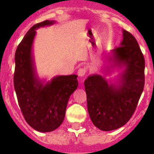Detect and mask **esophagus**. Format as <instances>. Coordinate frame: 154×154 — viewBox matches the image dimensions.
I'll return each instance as SVG.
<instances>
[{"mask_svg":"<svg viewBox=\"0 0 154 154\" xmlns=\"http://www.w3.org/2000/svg\"><path fill=\"white\" fill-rule=\"evenodd\" d=\"M77 74H78L79 77H84L86 74V69L85 68H80L79 69L78 72H77Z\"/></svg>","mask_w":154,"mask_h":154,"instance_id":"34e87169","label":"esophagus"}]
</instances>
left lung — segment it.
<instances>
[{
  "mask_svg": "<svg viewBox=\"0 0 154 154\" xmlns=\"http://www.w3.org/2000/svg\"><path fill=\"white\" fill-rule=\"evenodd\" d=\"M122 41L106 57L104 75H91L85 80L88 111L100 130L111 131L125 125L137 107L144 88L145 60L134 36L122 30ZM120 72L106 79L114 70Z\"/></svg>",
  "mask_w": 154,
  "mask_h": 154,
  "instance_id": "obj_1",
  "label": "left lung"
}]
</instances>
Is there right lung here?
Returning a JSON list of instances; mask_svg holds the SVG:
<instances>
[{
  "instance_id": "obj_1",
  "label": "right lung",
  "mask_w": 154,
  "mask_h": 154,
  "mask_svg": "<svg viewBox=\"0 0 154 154\" xmlns=\"http://www.w3.org/2000/svg\"><path fill=\"white\" fill-rule=\"evenodd\" d=\"M55 23L45 20L32 26L15 53L14 85L19 107L29 126L41 132L54 131L61 125L70 95L78 87L76 75L56 76L47 82L37 73L33 53L36 29Z\"/></svg>"
}]
</instances>
